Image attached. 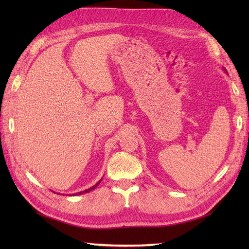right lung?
I'll list each match as a JSON object with an SVG mask.
<instances>
[{
  "label": "right lung",
  "mask_w": 249,
  "mask_h": 249,
  "mask_svg": "<svg viewBox=\"0 0 249 249\" xmlns=\"http://www.w3.org/2000/svg\"><path fill=\"white\" fill-rule=\"evenodd\" d=\"M100 182V181H99ZM99 182L96 184V185H95V186H93V187H91V188H89V189H87V190H84V192H81V193H78V195H81V194H84V193H89V192H91V190L92 189H94L95 187H96L97 186V185L99 184Z\"/></svg>",
  "instance_id": "obj_1"
}]
</instances>
